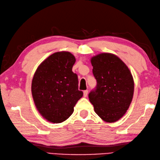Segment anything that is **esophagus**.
I'll list each match as a JSON object with an SVG mask.
<instances>
[{
  "mask_svg": "<svg viewBox=\"0 0 160 160\" xmlns=\"http://www.w3.org/2000/svg\"><path fill=\"white\" fill-rule=\"evenodd\" d=\"M88 90H84L83 91V96L84 97H87V95H88Z\"/></svg>",
  "mask_w": 160,
  "mask_h": 160,
  "instance_id": "obj_1",
  "label": "esophagus"
}]
</instances>
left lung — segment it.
I'll return each mask as SVG.
<instances>
[{
    "mask_svg": "<svg viewBox=\"0 0 160 160\" xmlns=\"http://www.w3.org/2000/svg\"><path fill=\"white\" fill-rule=\"evenodd\" d=\"M97 80L89 100L105 122H114L125 115L134 94V79L128 66L113 53H102L91 58Z\"/></svg>",
    "mask_w": 160,
    "mask_h": 160,
    "instance_id": "left-lung-1",
    "label": "left lung"
}]
</instances>
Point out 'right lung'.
Here are the masks:
<instances>
[{
	"mask_svg": "<svg viewBox=\"0 0 160 160\" xmlns=\"http://www.w3.org/2000/svg\"><path fill=\"white\" fill-rule=\"evenodd\" d=\"M76 61L68 52H56L38 66L32 78L31 92L39 113L53 123L67 120L83 92L78 89L77 74L72 72Z\"/></svg>",
	"mask_w": 160,
	"mask_h": 160,
	"instance_id": "add662e5",
	"label": "right lung"
}]
</instances>
